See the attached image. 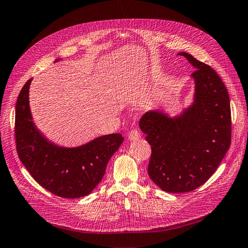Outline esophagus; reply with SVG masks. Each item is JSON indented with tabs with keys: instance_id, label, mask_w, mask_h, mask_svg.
<instances>
[{
	"instance_id": "1",
	"label": "esophagus",
	"mask_w": 248,
	"mask_h": 248,
	"mask_svg": "<svg viewBox=\"0 0 248 248\" xmlns=\"http://www.w3.org/2000/svg\"><path fill=\"white\" fill-rule=\"evenodd\" d=\"M140 133L137 129H131L129 131V134H128V138H129V140H136L140 138Z\"/></svg>"
}]
</instances>
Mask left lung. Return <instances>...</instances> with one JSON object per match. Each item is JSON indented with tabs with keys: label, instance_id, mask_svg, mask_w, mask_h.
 <instances>
[{
	"label": "left lung",
	"instance_id": "1",
	"mask_svg": "<svg viewBox=\"0 0 248 248\" xmlns=\"http://www.w3.org/2000/svg\"><path fill=\"white\" fill-rule=\"evenodd\" d=\"M195 68L194 103L170 119L147 112L140 121L152 145L147 172L167 192H189L210 179L231 144V108L227 88L211 66L179 53Z\"/></svg>",
	"mask_w": 248,
	"mask_h": 248
}]
</instances>
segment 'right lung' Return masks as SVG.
I'll return each mask as SVG.
<instances>
[{"instance_id": "obj_1", "label": "right lung", "mask_w": 248, "mask_h": 248, "mask_svg": "<svg viewBox=\"0 0 248 248\" xmlns=\"http://www.w3.org/2000/svg\"><path fill=\"white\" fill-rule=\"evenodd\" d=\"M28 79L18 95L15 110V142L21 163L45 189L64 199L90 194L106 173L111 156L124 137L113 133L76 148L58 147L39 133L29 110Z\"/></svg>"}]
</instances>
